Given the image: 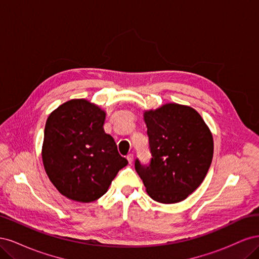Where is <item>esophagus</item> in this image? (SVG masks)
<instances>
[{"label": "esophagus", "instance_id": "obj_1", "mask_svg": "<svg viewBox=\"0 0 259 259\" xmlns=\"http://www.w3.org/2000/svg\"><path fill=\"white\" fill-rule=\"evenodd\" d=\"M126 159H127L128 163L131 164V163L133 162V160H134V154H133V153H128V154L126 155Z\"/></svg>", "mask_w": 259, "mask_h": 259}]
</instances>
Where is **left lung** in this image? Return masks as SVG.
I'll return each mask as SVG.
<instances>
[{"label": "left lung", "instance_id": "8db88e82", "mask_svg": "<svg viewBox=\"0 0 259 259\" xmlns=\"http://www.w3.org/2000/svg\"><path fill=\"white\" fill-rule=\"evenodd\" d=\"M151 161L145 166L135 161L149 197L163 204L188 198L204 180L213 160V135L198 111L169 103L146 110Z\"/></svg>", "mask_w": 259, "mask_h": 259}]
</instances>
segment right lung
<instances>
[{"mask_svg": "<svg viewBox=\"0 0 259 259\" xmlns=\"http://www.w3.org/2000/svg\"><path fill=\"white\" fill-rule=\"evenodd\" d=\"M106 112L86 99H71L49 115L42 160L52 184L66 198L90 203L108 191L127 160L106 134Z\"/></svg>", "mask_w": 259, "mask_h": 259, "instance_id": "1", "label": "right lung"}]
</instances>
